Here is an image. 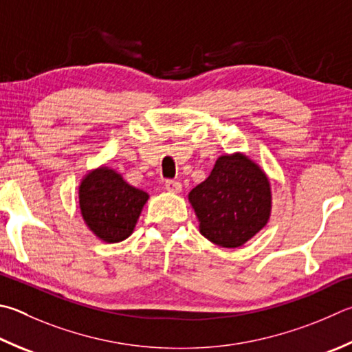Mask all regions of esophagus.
I'll return each instance as SVG.
<instances>
[{"label": "esophagus", "mask_w": 352, "mask_h": 352, "mask_svg": "<svg viewBox=\"0 0 352 352\" xmlns=\"http://www.w3.org/2000/svg\"><path fill=\"white\" fill-rule=\"evenodd\" d=\"M164 188L168 192H172V194H178L182 190V184L175 182V180H168L164 183Z\"/></svg>", "instance_id": "obj_1"}]
</instances>
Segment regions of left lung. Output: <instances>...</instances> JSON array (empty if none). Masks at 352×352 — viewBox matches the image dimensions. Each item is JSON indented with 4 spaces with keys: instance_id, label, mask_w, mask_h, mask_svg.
<instances>
[{
    "instance_id": "left-lung-1",
    "label": "left lung",
    "mask_w": 352,
    "mask_h": 352,
    "mask_svg": "<svg viewBox=\"0 0 352 352\" xmlns=\"http://www.w3.org/2000/svg\"><path fill=\"white\" fill-rule=\"evenodd\" d=\"M188 200L203 237L221 248H240L270 221L271 183L258 163L243 152L217 158L206 180Z\"/></svg>"
}]
</instances>
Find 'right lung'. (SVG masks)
<instances>
[{"label": "right lung", "instance_id": "right-lung-1", "mask_svg": "<svg viewBox=\"0 0 352 352\" xmlns=\"http://www.w3.org/2000/svg\"><path fill=\"white\" fill-rule=\"evenodd\" d=\"M149 194L127 183L107 166L82 175L78 184V206L86 226L104 243H118L133 232Z\"/></svg>", "mask_w": 352, "mask_h": 352}]
</instances>
